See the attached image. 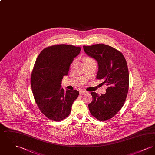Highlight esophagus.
Wrapping results in <instances>:
<instances>
[{"label":"esophagus","mask_w":155,"mask_h":155,"mask_svg":"<svg viewBox=\"0 0 155 155\" xmlns=\"http://www.w3.org/2000/svg\"><path fill=\"white\" fill-rule=\"evenodd\" d=\"M79 92H80V94H87V91H84V90H82V89H80V90L79 91Z\"/></svg>","instance_id":"esophagus-1"}]
</instances>
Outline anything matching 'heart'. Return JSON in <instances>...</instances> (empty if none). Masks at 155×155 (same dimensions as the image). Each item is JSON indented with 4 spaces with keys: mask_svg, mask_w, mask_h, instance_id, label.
I'll return each mask as SVG.
<instances>
[{
    "mask_svg": "<svg viewBox=\"0 0 155 155\" xmlns=\"http://www.w3.org/2000/svg\"><path fill=\"white\" fill-rule=\"evenodd\" d=\"M92 59H91V58H88V57H87V58H85V59H84V61L85 60H92Z\"/></svg>",
    "mask_w": 155,
    "mask_h": 155,
    "instance_id": "obj_1",
    "label": "heart"
}]
</instances>
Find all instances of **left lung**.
<instances>
[{
    "mask_svg": "<svg viewBox=\"0 0 155 155\" xmlns=\"http://www.w3.org/2000/svg\"><path fill=\"white\" fill-rule=\"evenodd\" d=\"M89 56L98 64L97 80L107 86L106 92L99 96L91 92L92 101L88 104L91 114L103 121L114 117L125 102L129 87V73L125 58L115 48L104 44L84 46Z\"/></svg>",
    "mask_w": 155,
    "mask_h": 155,
    "instance_id": "left-lung-1",
    "label": "left lung"
}]
</instances>
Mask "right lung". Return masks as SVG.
I'll use <instances>...</instances> for the list:
<instances>
[{"label":"right lung","mask_w":155,"mask_h":155,"mask_svg":"<svg viewBox=\"0 0 155 155\" xmlns=\"http://www.w3.org/2000/svg\"><path fill=\"white\" fill-rule=\"evenodd\" d=\"M80 51V47L55 45L45 48L35 61L31 77L33 95L39 110L51 120L67 117L79 95L77 90L64 91L61 84Z\"/></svg>","instance_id":"right-lung-1"}]
</instances>
